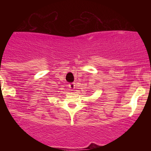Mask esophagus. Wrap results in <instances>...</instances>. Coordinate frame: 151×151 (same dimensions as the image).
I'll return each instance as SVG.
<instances>
[{
  "label": "esophagus",
  "instance_id": "esophagus-1",
  "mask_svg": "<svg viewBox=\"0 0 151 151\" xmlns=\"http://www.w3.org/2000/svg\"><path fill=\"white\" fill-rule=\"evenodd\" d=\"M68 86H69V88L71 89V91H74V89L75 88V83H70Z\"/></svg>",
  "mask_w": 151,
  "mask_h": 151
}]
</instances>
